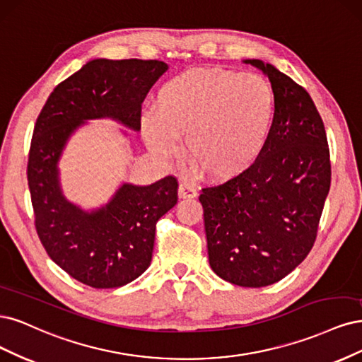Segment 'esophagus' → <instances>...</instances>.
Wrapping results in <instances>:
<instances>
[{
    "label": "esophagus",
    "mask_w": 362,
    "mask_h": 362,
    "mask_svg": "<svg viewBox=\"0 0 362 362\" xmlns=\"http://www.w3.org/2000/svg\"><path fill=\"white\" fill-rule=\"evenodd\" d=\"M179 195H180V198H195L197 197V189L189 183H180Z\"/></svg>",
    "instance_id": "esophagus-1"
}]
</instances>
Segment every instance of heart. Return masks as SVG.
I'll return each instance as SVG.
<instances>
[{
	"mask_svg": "<svg viewBox=\"0 0 362 362\" xmlns=\"http://www.w3.org/2000/svg\"><path fill=\"white\" fill-rule=\"evenodd\" d=\"M276 99L257 74L192 69L162 84L141 131L151 151L170 159L183 151L204 176L224 180L248 170L269 141Z\"/></svg>",
	"mask_w": 362,
	"mask_h": 362,
	"instance_id": "obj_1",
	"label": "heart"
}]
</instances>
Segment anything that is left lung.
<instances>
[{
    "mask_svg": "<svg viewBox=\"0 0 362 362\" xmlns=\"http://www.w3.org/2000/svg\"><path fill=\"white\" fill-rule=\"evenodd\" d=\"M269 78L276 99L272 134L239 176L203 188L212 271L242 287L271 286L311 251L331 186L328 139L304 87L262 60H243Z\"/></svg>",
    "mask_w": 362,
    "mask_h": 362,
    "instance_id": "obj_1",
    "label": "left lung"
}]
</instances>
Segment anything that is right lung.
Returning a JSON list of instances; mask_svg holds the SVG:
<instances>
[{"label":"right lung","instance_id":"right-lung-1","mask_svg":"<svg viewBox=\"0 0 362 362\" xmlns=\"http://www.w3.org/2000/svg\"><path fill=\"white\" fill-rule=\"evenodd\" d=\"M167 69L159 60H91L54 88L34 126L27 167L34 226L49 257L86 286L122 287L147 269L156 223L177 203L179 185L173 176L123 183L87 212L63 195L58 160L87 120L108 117L139 131L141 103Z\"/></svg>","mask_w":362,"mask_h":362}]
</instances>
